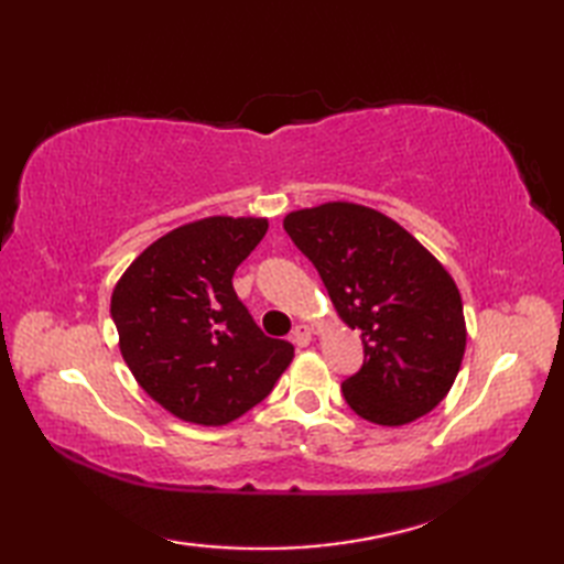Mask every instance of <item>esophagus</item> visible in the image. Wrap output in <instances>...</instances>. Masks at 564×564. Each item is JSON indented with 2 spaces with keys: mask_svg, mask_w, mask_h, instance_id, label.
<instances>
[{
  "mask_svg": "<svg viewBox=\"0 0 564 564\" xmlns=\"http://www.w3.org/2000/svg\"><path fill=\"white\" fill-rule=\"evenodd\" d=\"M313 339H315V329L310 327V325H297V327L293 329V341H295L297 346H307Z\"/></svg>",
  "mask_w": 564,
  "mask_h": 564,
  "instance_id": "34e87169",
  "label": "esophagus"
}]
</instances>
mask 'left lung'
<instances>
[{"label":"left lung","mask_w":564,"mask_h":564,"mask_svg":"<svg viewBox=\"0 0 564 564\" xmlns=\"http://www.w3.org/2000/svg\"><path fill=\"white\" fill-rule=\"evenodd\" d=\"M283 227L344 325L361 332L364 366L341 382L351 410L380 426L434 410L467 341L460 291L443 263L400 223L349 200L293 210Z\"/></svg>","instance_id":"obj_1"}]
</instances>
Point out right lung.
<instances>
[{
	"instance_id": "1",
	"label": "right lung",
	"mask_w": 564,
	"mask_h": 564,
	"mask_svg": "<svg viewBox=\"0 0 564 564\" xmlns=\"http://www.w3.org/2000/svg\"><path fill=\"white\" fill-rule=\"evenodd\" d=\"M267 218L210 215L152 242L118 279L111 317L138 386L188 424L225 426L273 390L293 346L271 339L232 289Z\"/></svg>"
}]
</instances>
